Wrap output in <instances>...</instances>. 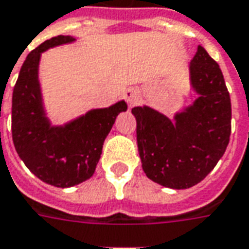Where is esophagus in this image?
I'll list each match as a JSON object with an SVG mask.
<instances>
[{"label":"esophagus","instance_id":"34e87169","mask_svg":"<svg viewBox=\"0 0 249 249\" xmlns=\"http://www.w3.org/2000/svg\"><path fill=\"white\" fill-rule=\"evenodd\" d=\"M124 98L125 101L128 102L129 107H136V105L140 104V101H142V98H140V93L137 91L136 89H128L124 93Z\"/></svg>","mask_w":249,"mask_h":249}]
</instances>
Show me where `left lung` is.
Returning <instances> with one entry per match:
<instances>
[{
	"instance_id": "obj_1",
	"label": "left lung",
	"mask_w": 249,
	"mask_h": 249,
	"mask_svg": "<svg viewBox=\"0 0 249 249\" xmlns=\"http://www.w3.org/2000/svg\"><path fill=\"white\" fill-rule=\"evenodd\" d=\"M198 98L174 120L149 107L132 109L145 175L170 189H189L214 168L231 136V97L218 63L198 46L190 62Z\"/></svg>"
}]
</instances>
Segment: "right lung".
Listing matches in <instances>:
<instances>
[{"label": "right lung", "mask_w": 249, "mask_h": 249, "mask_svg": "<svg viewBox=\"0 0 249 249\" xmlns=\"http://www.w3.org/2000/svg\"><path fill=\"white\" fill-rule=\"evenodd\" d=\"M71 36H56L28 53L12 97V137L25 166L39 179L56 187H71L93 177L102 145L125 101L93 109L85 116L59 126L47 119L39 83L41 52L72 43Z\"/></svg>", "instance_id": "obj_1"}]
</instances>
